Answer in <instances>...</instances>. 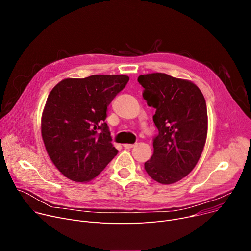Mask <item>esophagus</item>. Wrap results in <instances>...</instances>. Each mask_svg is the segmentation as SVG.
Wrapping results in <instances>:
<instances>
[{
  "label": "esophagus",
  "mask_w": 251,
  "mask_h": 251,
  "mask_svg": "<svg viewBox=\"0 0 251 251\" xmlns=\"http://www.w3.org/2000/svg\"><path fill=\"white\" fill-rule=\"evenodd\" d=\"M135 145L134 144H127V143H126V144H124V147L126 148V149H130V148H133Z\"/></svg>",
  "instance_id": "obj_1"
}]
</instances>
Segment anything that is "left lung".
Listing matches in <instances>:
<instances>
[{
	"label": "left lung",
	"instance_id": "obj_1",
	"mask_svg": "<svg viewBox=\"0 0 251 251\" xmlns=\"http://www.w3.org/2000/svg\"><path fill=\"white\" fill-rule=\"evenodd\" d=\"M143 98L155 108L153 122L158 135L145 171L157 183L170 185L193 171L207 137V109L203 94L191 80L166 74L138 77Z\"/></svg>",
	"mask_w": 251,
	"mask_h": 251
}]
</instances>
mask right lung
<instances>
[{
  "mask_svg": "<svg viewBox=\"0 0 251 251\" xmlns=\"http://www.w3.org/2000/svg\"><path fill=\"white\" fill-rule=\"evenodd\" d=\"M128 79L124 75L65 78L48 96L42 138L50 159L69 180L92 181L117 154L104 122L107 106Z\"/></svg>",
  "mask_w": 251,
  "mask_h": 251,
  "instance_id": "right-lung-1",
  "label": "right lung"
}]
</instances>
